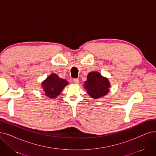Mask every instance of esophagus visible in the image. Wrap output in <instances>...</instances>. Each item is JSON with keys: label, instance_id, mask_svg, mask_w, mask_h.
<instances>
[{"label": "esophagus", "instance_id": "34e87169", "mask_svg": "<svg viewBox=\"0 0 156 156\" xmlns=\"http://www.w3.org/2000/svg\"><path fill=\"white\" fill-rule=\"evenodd\" d=\"M73 83L76 84H78L79 83V80L78 79H74L73 80Z\"/></svg>", "mask_w": 156, "mask_h": 156}]
</instances>
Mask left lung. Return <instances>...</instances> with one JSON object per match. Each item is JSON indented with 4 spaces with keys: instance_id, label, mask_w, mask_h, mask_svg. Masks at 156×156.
Listing matches in <instances>:
<instances>
[{
    "instance_id": "8db88e82",
    "label": "left lung",
    "mask_w": 156,
    "mask_h": 156,
    "mask_svg": "<svg viewBox=\"0 0 156 156\" xmlns=\"http://www.w3.org/2000/svg\"><path fill=\"white\" fill-rule=\"evenodd\" d=\"M110 82L107 77H103L99 72H90L84 82V88L87 93L94 99H98L106 95L109 91Z\"/></svg>"
}]
</instances>
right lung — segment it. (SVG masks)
<instances>
[{
	"mask_svg": "<svg viewBox=\"0 0 156 156\" xmlns=\"http://www.w3.org/2000/svg\"><path fill=\"white\" fill-rule=\"evenodd\" d=\"M68 84L66 80L60 78L57 74L52 73L43 80L41 86L46 97L54 98L60 95L61 92Z\"/></svg>",
	"mask_w": 156,
	"mask_h": 156,
	"instance_id": "add662e5",
	"label": "right lung"
}]
</instances>
